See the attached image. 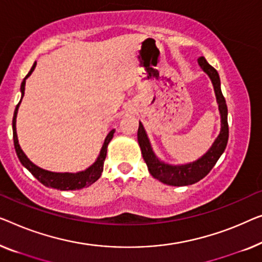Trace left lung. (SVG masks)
Here are the masks:
<instances>
[{"label": "left lung", "mask_w": 262, "mask_h": 262, "mask_svg": "<svg viewBox=\"0 0 262 262\" xmlns=\"http://www.w3.org/2000/svg\"><path fill=\"white\" fill-rule=\"evenodd\" d=\"M199 63L202 67V70L209 75L211 79V82L214 85L216 99L219 103V110L221 113V132H220L219 137L213 144V146L210 147V150L204 155L202 158L197 159L196 162L190 163V164L185 165H168L158 161L157 157L155 156L151 149V145L149 143V139L146 137L145 131H144L143 125L139 123L138 127V143L142 150V155L144 161H145L147 169L151 175L155 178H157L163 183L169 184V185H189L194 184L200 180H202L203 177H206L208 173L210 172V170L214 168L216 162L219 161V158L225 151L227 143H228L229 137V128H228V110H227L226 99L223 97L221 87H220V77L217 71L215 68L209 65L204 56L199 58Z\"/></svg>", "instance_id": "1"}]
</instances>
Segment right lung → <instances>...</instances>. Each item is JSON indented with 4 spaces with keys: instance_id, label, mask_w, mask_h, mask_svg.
<instances>
[{
    "instance_id": "1",
    "label": "right lung",
    "mask_w": 262,
    "mask_h": 262,
    "mask_svg": "<svg viewBox=\"0 0 262 262\" xmlns=\"http://www.w3.org/2000/svg\"><path fill=\"white\" fill-rule=\"evenodd\" d=\"M36 62L34 63L33 67L30 68L29 73L26 75L25 80L22 81L21 84V92H22V98H24L25 94V86H26V79H27L32 72L35 68ZM21 98V100H22ZM20 100V103H21ZM18 103L16 105V108H15L14 112V117H13V139H14V146H15V151H16V155L20 162L22 163V165H25L32 175L36 178L37 181L41 182L43 185L49 188H54V189H59V190H75V189H81L84 187H89L92 183H94L98 178L101 176V172H103L104 169V162L106 158V152H107V145L110 143V140L112 139L113 134H115V130H111L108 132L107 137H106L104 145L101 147L100 155L96 163L92 166H90L89 169L85 170V171L78 172V173H55V172H51L47 171V170H43L36 166L35 164H33L32 162L29 161L27 156L24 154V151L21 150L20 144H18L17 140V135H16V115H17V110H18Z\"/></svg>"
}]
</instances>
